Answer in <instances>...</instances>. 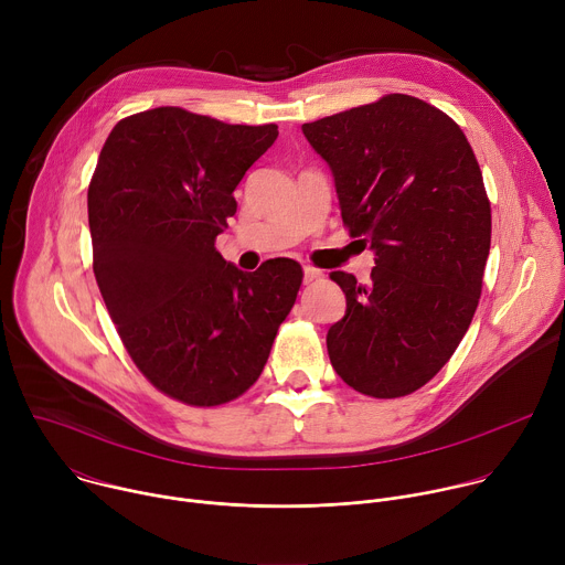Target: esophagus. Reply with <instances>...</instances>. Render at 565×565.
<instances>
[{
    "label": "esophagus",
    "instance_id": "obj_1",
    "mask_svg": "<svg viewBox=\"0 0 565 565\" xmlns=\"http://www.w3.org/2000/svg\"><path fill=\"white\" fill-rule=\"evenodd\" d=\"M324 277V273L321 270H317V268H312V266H303V281L306 284H310V281H315V279H321Z\"/></svg>",
    "mask_w": 565,
    "mask_h": 565
}]
</instances>
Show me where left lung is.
<instances>
[{"instance_id":"1","label":"left lung","mask_w":565,"mask_h":565,"mask_svg":"<svg viewBox=\"0 0 565 565\" xmlns=\"http://www.w3.org/2000/svg\"><path fill=\"white\" fill-rule=\"evenodd\" d=\"M301 131L333 172L344 225L375 255L369 284L331 273L347 295L331 364L364 395H409L447 364L478 306L492 241L478 160L447 114L405 94Z\"/></svg>"}]
</instances>
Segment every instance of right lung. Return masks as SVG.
<instances>
[{"label":"right lung","mask_w":565,"mask_h":565,"mask_svg":"<svg viewBox=\"0 0 565 565\" xmlns=\"http://www.w3.org/2000/svg\"><path fill=\"white\" fill-rule=\"evenodd\" d=\"M277 125H227L181 107L120 120L89 183L94 273L140 373L192 407H216L262 375L301 266L255 273L214 248L234 190L277 140Z\"/></svg>","instance_id":"add662e5"}]
</instances>
